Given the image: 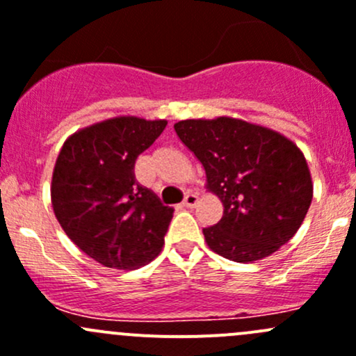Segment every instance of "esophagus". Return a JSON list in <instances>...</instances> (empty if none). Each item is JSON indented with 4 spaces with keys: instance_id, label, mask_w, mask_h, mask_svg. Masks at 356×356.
I'll use <instances>...</instances> for the list:
<instances>
[{
    "instance_id": "obj_1",
    "label": "esophagus",
    "mask_w": 356,
    "mask_h": 356,
    "mask_svg": "<svg viewBox=\"0 0 356 356\" xmlns=\"http://www.w3.org/2000/svg\"><path fill=\"white\" fill-rule=\"evenodd\" d=\"M197 202H199V197H197L193 192H188L185 195V200H183V206H185V207H193Z\"/></svg>"
}]
</instances>
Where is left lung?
I'll return each instance as SVG.
<instances>
[{"mask_svg": "<svg viewBox=\"0 0 356 356\" xmlns=\"http://www.w3.org/2000/svg\"><path fill=\"white\" fill-rule=\"evenodd\" d=\"M206 171L223 216L204 228L211 251L252 263L279 251L301 227L313 199L308 163L293 140L266 126L221 115L175 124Z\"/></svg>", "mask_w": 356, "mask_h": 356, "instance_id": "obj_1", "label": "left lung"}]
</instances>
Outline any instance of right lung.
<instances>
[{
  "label": "right lung",
  "instance_id": "add662e5",
  "mask_svg": "<svg viewBox=\"0 0 356 356\" xmlns=\"http://www.w3.org/2000/svg\"><path fill=\"white\" fill-rule=\"evenodd\" d=\"M166 119L118 115L69 136L51 177V206L67 237L107 268L136 270L163 251L173 207L135 179V161Z\"/></svg>",
  "mask_w": 356,
  "mask_h": 356
}]
</instances>
